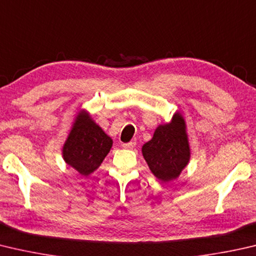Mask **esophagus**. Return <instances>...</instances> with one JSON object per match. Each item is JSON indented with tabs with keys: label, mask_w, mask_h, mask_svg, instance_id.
<instances>
[{
	"label": "esophagus",
	"mask_w": 256,
	"mask_h": 256,
	"mask_svg": "<svg viewBox=\"0 0 256 256\" xmlns=\"http://www.w3.org/2000/svg\"><path fill=\"white\" fill-rule=\"evenodd\" d=\"M136 142H128V143H124L122 146L124 148H133L134 146H136Z\"/></svg>",
	"instance_id": "1"
}]
</instances>
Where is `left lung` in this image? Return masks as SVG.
I'll return each instance as SVG.
<instances>
[{"label":"left lung","instance_id":"1","mask_svg":"<svg viewBox=\"0 0 256 256\" xmlns=\"http://www.w3.org/2000/svg\"><path fill=\"white\" fill-rule=\"evenodd\" d=\"M142 154L151 172L162 182L179 176L190 160L186 122L180 113L170 123L159 125L153 138L142 146Z\"/></svg>","mask_w":256,"mask_h":256}]
</instances>
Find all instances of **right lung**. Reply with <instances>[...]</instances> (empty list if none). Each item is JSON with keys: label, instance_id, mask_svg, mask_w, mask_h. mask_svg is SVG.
I'll use <instances>...</instances> for the list:
<instances>
[{"label": "right lung", "instance_id": "right-lung-1", "mask_svg": "<svg viewBox=\"0 0 256 256\" xmlns=\"http://www.w3.org/2000/svg\"><path fill=\"white\" fill-rule=\"evenodd\" d=\"M113 146V140L86 110H80L62 148L66 164L82 176H88L98 168Z\"/></svg>", "mask_w": 256, "mask_h": 256}]
</instances>
